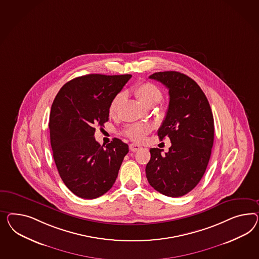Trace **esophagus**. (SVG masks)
Wrapping results in <instances>:
<instances>
[{
	"label": "esophagus",
	"mask_w": 259,
	"mask_h": 259,
	"mask_svg": "<svg viewBox=\"0 0 259 259\" xmlns=\"http://www.w3.org/2000/svg\"><path fill=\"white\" fill-rule=\"evenodd\" d=\"M129 148H130V151H132V152H137V151H139L140 149H141V146H140L139 144L132 143V144H130V145H129Z\"/></svg>",
	"instance_id": "34e87169"
}]
</instances>
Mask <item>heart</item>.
Here are the masks:
<instances>
[{
    "instance_id": "b5f03b06",
    "label": "heart",
    "mask_w": 259,
    "mask_h": 259,
    "mask_svg": "<svg viewBox=\"0 0 259 259\" xmlns=\"http://www.w3.org/2000/svg\"><path fill=\"white\" fill-rule=\"evenodd\" d=\"M134 93L140 99L141 103H143L148 107H153L154 105L159 104L162 100V92L160 89L151 82H143L138 84L134 89ZM123 99L124 94L122 92H119L113 97L108 106V113L110 116H114L117 114ZM151 130L152 126L150 124L138 123L128 126L125 129V135L131 140L142 141L146 138L148 134L151 132Z\"/></svg>"
}]
</instances>
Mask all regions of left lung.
Returning <instances> with one entry per match:
<instances>
[{"mask_svg": "<svg viewBox=\"0 0 259 259\" xmlns=\"http://www.w3.org/2000/svg\"><path fill=\"white\" fill-rule=\"evenodd\" d=\"M149 78L168 89L169 103L157 131L168 137V153L151 148L146 166L148 182L168 197L186 195L201 181L209 162L214 141V119L209 103L193 79L178 71H160Z\"/></svg>", "mask_w": 259, "mask_h": 259, "instance_id": "obj_1", "label": "left lung"}]
</instances>
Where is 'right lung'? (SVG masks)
Instances as JSON below:
<instances>
[{
    "mask_svg": "<svg viewBox=\"0 0 259 259\" xmlns=\"http://www.w3.org/2000/svg\"><path fill=\"white\" fill-rule=\"evenodd\" d=\"M131 74H88L66 83L50 113V139L56 168L75 195L95 199L116 181L128 145L119 139L101 146L95 127L108 120V106Z\"/></svg>",
    "mask_w": 259,
    "mask_h": 259,
    "instance_id": "right-lung-1",
    "label": "right lung"
}]
</instances>
